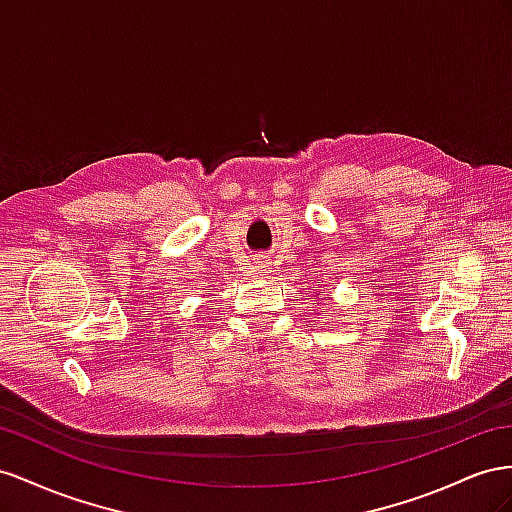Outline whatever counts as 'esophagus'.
<instances>
[{
    "label": "esophagus",
    "mask_w": 512,
    "mask_h": 512,
    "mask_svg": "<svg viewBox=\"0 0 512 512\" xmlns=\"http://www.w3.org/2000/svg\"><path fill=\"white\" fill-rule=\"evenodd\" d=\"M257 274H270V261L268 259H257Z\"/></svg>",
    "instance_id": "1"
}]
</instances>
